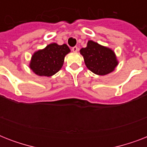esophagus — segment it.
Here are the masks:
<instances>
[{
    "instance_id": "34e87169",
    "label": "esophagus",
    "mask_w": 147,
    "mask_h": 147,
    "mask_svg": "<svg viewBox=\"0 0 147 147\" xmlns=\"http://www.w3.org/2000/svg\"><path fill=\"white\" fill-rule=\"evenodd\" d=\"M71 50L73 51L74 53H77V52L78 51V48L77 47H74L71 48Z\"/></svg>"
}]
</instances>
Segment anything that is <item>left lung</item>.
Listing matches in <instances>:
<instances>
[{
    "label": "left lung",
    "instance_id": "8db88e82",
    "mask_svg": "<svg viewBox=\"0 0 147 147\" xmlns=\"http://www.w3.org/2000/svg\"><path fill=\"white\" fill-rule=\"evenodd\" d=\"M80 53L88 69L96 75H107L114 71L117 65L116 56L111 49L92 40L88 42L87 47L81 49Z\"/></svg>",
    "mask_w": 147,
    "mask_h": 147
}]
</instances>
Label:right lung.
I'll return each instance as SVG.
<instances>
[{
    "label": "right lung",
    "instance_id": "1",
    "mask_svg": "<svg viewBox=\"0 0 147 147\" xmlns=\"http://www.w3.org/2000/svg\"><path fill=\"white\" fill-rule=\"evenodd\" d=\"M69 52L70 49L66 44H49L44 49L33 54L30 67L38 76H52L61 69L65 55Z\"/></svg>",
    "mask_w": 147,
    "mask_h": 147
}]
</instances>
